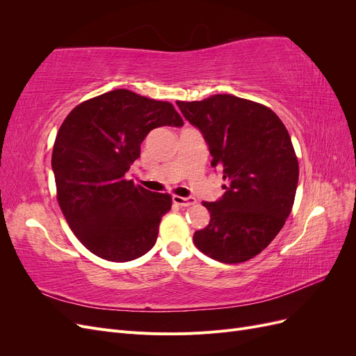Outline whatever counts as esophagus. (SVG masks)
<instances>
[{"mask_svg": "<svg viewBox=\"0 0 356 356\" xmlns=\"http://www.w3.org/2000/svg\"><path fill=\"white\" fill-rule=\"evenodd\" d=\"M172 202H174L175 204H178V207L184 208V207H190V204H195V203H196V199H195V197H181V196H172Z\"/></svg>", "mask_w": 356, "mask_h": 356, "instance_id": "esophagus-1", "label": "esophagus"}]
</instances>
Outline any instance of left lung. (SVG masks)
Returning a JSON list of instances; mask_svg holds the SVG:
<instances>
[{
    "label": "left lung",
    "instance_id": "left-lung-1",
    "mask_svg": "<svg viewBox=\"0 0 356 356\" xmlns=\"http://www.w3.org/2000/svg\"><path fill=\"white\" fill-rule=\"evenodd\" d=\"M177 105L227 179L222 197L203 202L211 220L193 242L220 263L251 260L281 232L294 204L298 161L286 127L270 108L233 95Z\"/></svg>",
    "mask_w": 356,
    "mask_h": 356
}]
</instances>
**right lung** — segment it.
Listing matches in <instances>:
<instances>
[{"label":"right lung","instance_id":"obj_1","mask_svg":"<svg viewBox=\"0 0 356 356\" xmlns=\"http://www.w3.org/2000/svg\"><path fill=\"white\" fill-rule=\"evenodd\" d=\"M182 124L172 104L126 89L83 102L63 120L51 154L58 202L90 252L124 263L154 246L172 197L135 186L124 175L149 131Z\"/></svg>","mask_w":356,"mask_h":356}]
</instances>
